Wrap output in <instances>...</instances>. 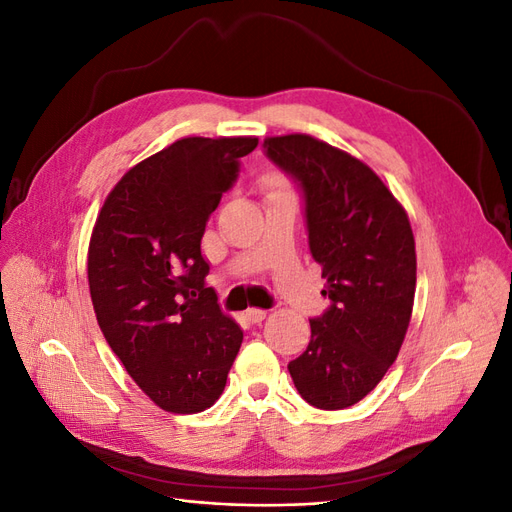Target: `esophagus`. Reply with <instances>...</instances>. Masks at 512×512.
<instances>
[{
    "mask_svg": "<svg viewBox=\"0 0 512 512\" xmlns=\"http://www.w3.org/2000/svg\"><path fill=\"white\" fill-rule=\"evenodd\" d=\"M267 309H258V307H250V309H247V318H250L252 322H262V320H265L267 318Z\"/></svg>",
    "mask_w": 512,
    "mask_h": 512,
    "instance_id": "34e87169",
    "label": "esophagus"
}]
</instances>
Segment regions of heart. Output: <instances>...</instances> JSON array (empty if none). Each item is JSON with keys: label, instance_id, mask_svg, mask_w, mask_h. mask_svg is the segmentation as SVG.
Here are the masks:
<instances>
[{"label": "heart", "instance_id": "b5f03b06", "mask_svg": "<svg viewBox=\"0 0 512 512\" xmlns=\"http://www.w3.org/2000/svg\"><path fill=\"white\" fill-rule=\"evenodd\" d=\"M265 185L269 188V192L271 190H284V181H282L280 175H267L265 177Z\"/></svg>", "mask_w": 512, "mask_h": 512}]
</instances>
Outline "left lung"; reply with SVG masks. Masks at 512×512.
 <instances>
[{
  "label": "left lung",
  "instance_id": "left-lung-1",
  "mask_svg": "<svg viewBox=\"0 0 512 512\" xmlns=\"http://www.w3.org/2000/svg\"><path fill=\"white\" fill-rule=\"evenodd\" d=\"M265 149L301 185L331 299L288 371L307 404L344 410L376 389L404 344L416 290L408 213L365 162L314 136H269Z\"/></svg>",
  "mask_w": 512,
  "mask_h": 512
}]
</instances>
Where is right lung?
I'll return each mask as SVG.
<instances>
[{"mask_svg":"<svg viewBox=\"0 0 512 512\" xmlns=\"http://www.w3.org/2000/svg\"><path fill=\"white\" fill-rule=\"evenodd\" d=\"M256 136H188L132 166L106 196L89 239L87 277L108 346L166 412L220 399L243 342L200 254L209 215Z\"/></svg>","mask_w":512,"mask_h":512,"instance_id":"obj_1","label":"right lung"}]
</instances>
